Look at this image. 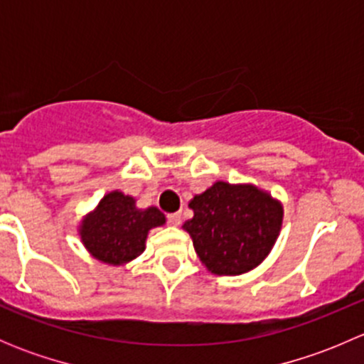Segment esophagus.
I'll list each match as a JSON object with an SVG mask.
<instances>
[{
  "instance_id": "34e87169",
  "label": "esophagus",
  "mask_w": 364,
  "mask_h": 364,
  "mask_svg": "<svg viewBox=\"0 0 364 364\" xmlns=\"http://www.w3.org/2000/svg\"><path fill=\"white\" fill-rule=\"evenodd\" d=\"M167 222L168 225L179 227L181 225V213H171V215H167Z\"/></svg>"
}]
</instances>
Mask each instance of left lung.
<instances>
[{
    "label": "left lung",
    "mask_w": 364,
    "mask_h": 364,
    "mask_svg": "<svg viewBox=\"0 0 364 364\" xmlns=\"http://www.w3.org/2000/svg\"><path fill=\"white\" fill-rule=\"evenodd\" d=\"M193 218L183 229L192 236L203 264L215 274H243L273 248L284 208L253 185L216 181L190 200Z\"/></svg>",
    "instance_id": "left-lung-1"
}]
</instances>
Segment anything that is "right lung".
Wrapping results in <instances>:
<instances>
[{"label":"right lung","mask_w":364,"mask_h":364,"mask_svg":"<svg viewBox=\"0 0 364 364\" xmlns=\"http://www.w3.org/2000/svg\"><path fill=\"white\" fill-rule=\"evenodd\" d=\"M164 223L156 208L137 209L134 197L111 192L82 220L80 240L95 259L119 266L141 255L149 230Z\"/></svg>","instance_id":"obj_1"}]
</instances>
